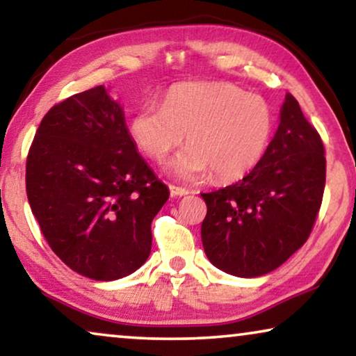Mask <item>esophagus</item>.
I'll return each mask as SVG.
<instances>
[{"label": "esophagus", "instance_id": "34e87169", "mask_svg": "<svg viewBox=\"0 0 356 356\" xmlns=\"http://www.w3.org/2000/svg\"><path fill=\"white\" fill-rule=\"evenodd\" d=\"M170 194L172 196H186V194H189V189L183 188V186H175V184H170Z\"/></svg>", "mask_w": 356, "mask_h": 356}]
</instances>
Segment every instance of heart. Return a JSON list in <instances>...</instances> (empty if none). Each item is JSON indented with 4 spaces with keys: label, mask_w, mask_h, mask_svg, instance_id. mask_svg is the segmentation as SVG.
I'll list each match as a JSON object with an SVG mask.
<instances>
[{
    "label": "heart",
    "mask_w": 356,
    "mask_h": 356,
    "mask_svg": "<svg viewBox=\"0 0 356 356\" xmlns=\"http://www.w3.org/2000/svg\"><path fill=\"white\" fill-rule=\"evenodd\" d=\"M274 129L264 97L246 94L230 82H181L170 87L163 105H140L129 120V136L140 152L162 162L189 145L170 163L183 179L213 172L220 181L243 178L259 163Z\"/></svg>",
    "instance_id": "b5f03b06"
}]
</instances>
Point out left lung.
<instances>
[{
	"mask_svg": "<svg viewBox=\"0 0 356 356\" xmlns=\"http://www.w3.org/2000/svg\"><path fill=\"white\" fill-rule=\"evenodd\" d=\"M325 186L324 145L286 94L279 129L259 163L232 186L201 194L206 256L236 277L277 269L308 240Z\"/></svg>",
	"mask_w": 356,
	"mask_h": 356,
	"instance_id": "1",
	"label": "left lung"
}]
</instances>
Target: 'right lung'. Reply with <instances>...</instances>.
Listing matches in <instances>:
<instances>
[{
    "label": "right lung",
    "instance_id": "right-lung-1",
    "mask_svg": "<svg viewBox=\"0 0 356 356\" xmlns=\"http://www.w3.org/2000/svg\"><path fill=\"white\" fill-rule=\"evenodd\" d=\"M26 189L53 252L77 274H133L152 248L150 223L168 188L136 150L104 86L51 106L29 149Z\"/></svg>",
    "mask_w": 356,
    "mask_h": 356
}]
</instances>
